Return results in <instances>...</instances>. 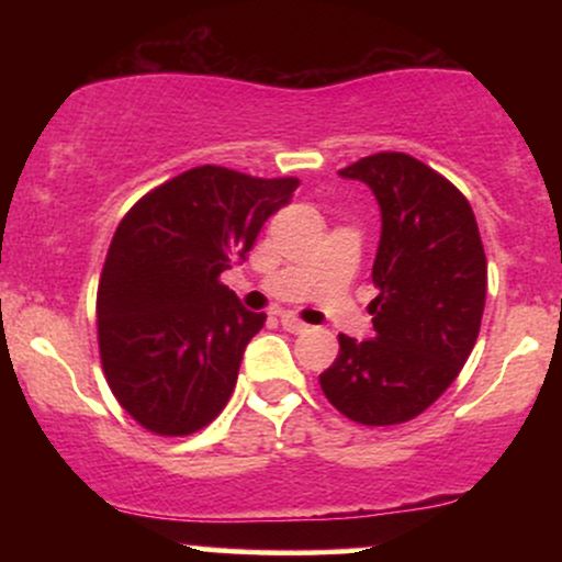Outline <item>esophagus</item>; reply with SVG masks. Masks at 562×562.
I'll return each mask as SVG.
<instances>
[{
    "mask_svg": "<svg viewBox=\"0 0 562 562\" xmlns=\"http://www.w3.org/2000/svg\"><path fill=\"white\" fill-rule=\"evenodd\" d=\"M280 322H282V327H285V330L293 333V335L308 330V325H303V322L299 317H293V314H282Z\"/></svg>",
    "mask_w": 562,
    "mask_h": 562,
    "instance_id": "34e87169",
    "label": "esophagus"
}]
</instances>
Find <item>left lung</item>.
<instances>
[{
	"mask_svg": "<svg viewBox=\"0 0 562 562\" xmlns=\"http://www.w3.org/2000/svg\"><path fill=\"white\" fill-rule=\"evenodd\" d=\"M338 173L364 182L380 205L375 333L338 335L340 353L319 385L348 420L398 425L428 409L468 362L486 303V256L465 195L417 158L378 153Z\"/></svg>",
	"mask_w": 562,
	"mask_h": 562,
	"instance_id": "obj_1",
	"label": "left lung"
}]
</instances>
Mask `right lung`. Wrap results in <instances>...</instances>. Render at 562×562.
Segmentation results:
<instances>
[{"instance_id": "obj_1", "label": "right lung", "mask_w": 562, "mask_h": 562, "mask_svg": "<svg viewBox=\"0 0 562 562\" xmlns=\"http://www.w3.org/2000/svg\"><path fill=\"white\" fill-rule=\"evenodd\" d=\"M295 187L293 177L198 166L147 192L119 224L97 290V335L108 385L142 428L195 434L229 402L267 314L248 312L218 277L248 259Z\"/></svg>"}]
</instances>
